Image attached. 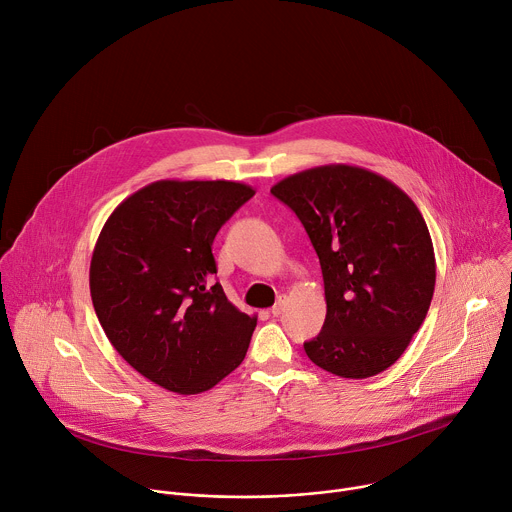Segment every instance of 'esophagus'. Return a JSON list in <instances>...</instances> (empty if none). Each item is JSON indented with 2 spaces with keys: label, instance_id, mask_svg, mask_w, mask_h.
Segmentation results:
<instances>
[{
  "label": "esophagus",
  "instance_id": "1",
  "mask_svg": "<svg viewBox=\"0 0 512 512\" xmlns=\"http://www.w3.org/2000/svg\"><path fill=\"white\" fill-rule=\"evenodd\" d=\"M283 310H285V296H279L277 302H275L273 308H271V314H273V316H279Z\"/></svg>",
  "mask_w": 512,
  "mask_h": 512
}]
</instances>
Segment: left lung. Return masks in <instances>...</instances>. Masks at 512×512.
<instances>
[{
    "mask_svg": "<svg viewBox=\"0 0 512 512\" xmlns=\"http://www.w3.org/2000/svg\"><path fill=\"white\" fill-rule=\"evenodd\" d=\"M302 221L322 267L326 320L304 342L320 369L367 379L383 373L423 324L435 255L415 202L391 180L330 164L271 188Z\"/></svg>",
    "mask_w": 512,
    "mask_h": 512,
    "instance_id": "8db88e82",
    "label": "left lung"
}]
</instances>
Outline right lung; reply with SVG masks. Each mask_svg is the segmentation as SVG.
<instances>
[{"label":"right lung","instance_id":"obj_1","mask_svg":"<svg viewBox=\"0 0 512 512\" xmlns=\"http://www.w3.org/2000/svg\"><path fill=\"white\" fill-rule=\"evenodd\" d=\"M255 194L229 180H160L125 198L97 239V318L131 367L180 395L212 389L243 362L257 316L214 281L212 241Z\"/></svg>","mask_w":512,"mask_h":512}]
</instances>
